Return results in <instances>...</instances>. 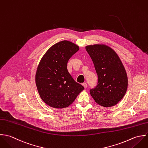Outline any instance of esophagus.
<instances>
[{"instance_id":"1","label":"esophagus","mask_w":148,"mask_h":148,"mask_svg":"<svg viewBox=\"0 0 148 148\" xmlns=\"http://www.w3.org/2000/svg\"><path fill=\"white\" fill-rule=\"evenodd\" d=\"M82 85L84 86V87L86 89V88H87V87H88V85H87V84L86 83H83L82 84Z\"/></svg>"}]
</instances>
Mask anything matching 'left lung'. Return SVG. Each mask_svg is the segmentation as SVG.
<instances>
[{
    "instance_id": "left-lung-1",
    "label": "left lung",
    "mask_w": 148,
    "mask_h": 148,
    "mask_svg": "<svg viewBox=\"0 0 148 148\" xmlns=\"http://www.w3.org/2000/svg\"><path fill=\"white\" fill-rule=\"evenodd\" d=\"M86 50L98 75L97 86L90 90L91 97L101 106L116 105L127 88V74L122 62L116 52L106 45H90Z\"/></svg>"
}]
</instances>
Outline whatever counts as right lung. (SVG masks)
<instances>
[{
	"instance_id": "obj_1",
	"label": "right lung",
	"mask_w": 148,
	"mask_h": 148,
	"mask_svg": "<svg viewBox=\"0 0 148 148\" xmlns=\"http://www.w3.org/2000/svg\"><path fill=\"white\" fill-rule=\"evenodd\" d=\"M78 50L75 44L61 41L48 50L38 65L35 75L37 89L42 99L52 108L68 107L84 89L74 80L67 67L69 59Z\"/></svg>"
}]
</instances>
